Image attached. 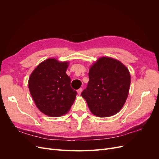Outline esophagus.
<instances>
[{
    "instance_id": "1",
    "label": "esophagus",
    "mask_w": 159,
    "mask_h": 159,
    "mask_svg": "<svg viewBox=\"0 0 159 159\" xmlns=\"http://www.w3.org/2000/svg\"><path fill=\"white\" fill-rule=\"evenodd\" d=\"M81 91H82V89H81V88H80L79 89H78V95H80L81 93Z\"/></svg>"
}]
</instances>
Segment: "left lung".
I'll list each match as a JSON object with an SVG mask.
<instances>
[{"instance_id":"obj_1","label":"left lung","mask_w":159,"mask_h":159,"mask_svg":"<svg viewBox=\"0 0 159 159\" xmlns=\"http://www.w3.org/2000/svg\"><path fill=\"white\" fill-rule=\"evenodd\" d=\"M88 86L81 96L91 112L99 117L117 113L126 102L131 75L121 61L102 57L91 66Z\"/></svg>"}]
</instances>
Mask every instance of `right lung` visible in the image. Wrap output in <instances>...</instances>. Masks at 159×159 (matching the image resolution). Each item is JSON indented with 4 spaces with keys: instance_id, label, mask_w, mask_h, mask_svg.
<instances>
[{
    "instance_id": "obj_1",
    "label": "right lung",
    "mask_w": 159,
    "mask_h": 159,
    "mask_svg": "<svg viewBox=\"0 0 159 159\" xmlns=\"http://www.w3.org/2000/svg\"><path fill=\"white\" fill-rule=\"evenodd\" d=\"M68 61L49 58L32 71L28 88L36 107L48 116L57 117L68 113L76 98L71 79L66 74Z\"/></svg>"
}]
</instances>
